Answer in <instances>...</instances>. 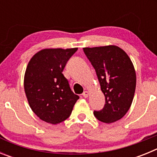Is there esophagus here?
Returning a JSON list of instances; mask_svg holds the SVG:
<instances>
[{
	"label": "esophagus",
	"mask_w": 157,
	"mask_h": 157,
	"mask_svg": "<svg viewBox=\"0 0 157 157\" xmlns=\"http://www.w3.org/2000/svg\"><path fill=\"white\" fill-rule=\"evenodd\" d=\"M88 95H89V93L87 92V91H84V92H83L82 96H83V97H84V98H88Z\"/></svg>",
	"instance_id": "1"
}]
</instances>
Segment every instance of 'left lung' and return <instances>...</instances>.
Segmentation results:
<instances>
[{
	"instance_id": "left-lung-1",
	"label": "left lung",
	"mask_w": 157,
	"mask_h": 157,
	"mask_svg": "<svg viewBox=\"0 0 157 157\" xmlns=\"http://www.w3.org/2000/svg\"><path fill=\"white\" fill-rule=\"evenodd\" d=\"M90 61L105 97L101 110L94 115L106 123L120 120L130 109L136 87L134 65L122 48L116 45L83 48Z\"/></svg>"
}]
</instances>
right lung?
Segmentation results:
<instances>
[{"label":"right lung","instance_id":"obj_1","mask_svg":"<svg viewBox=\"0 0 157 157\" xmlns=\"http://www.w3.org/2000/svg\"><path fill=\"white\" fill-rule=\"evenodd\" d=\"M78 48H45L30 59L24 76L25 94L41 120L56 124L71 116L79 97L72 92L63 71Z\"/></svg>","mask_w":157,"mask_h":157}]
</instances>
